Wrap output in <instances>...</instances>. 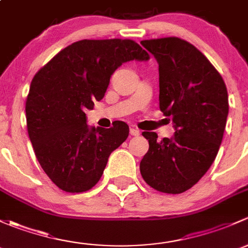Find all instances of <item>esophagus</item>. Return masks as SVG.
I'll return each instance as SVG.
<instances>
[{"label":"esophagus","instance_id":"esophagus-1","mask_svg":"<svg viewBox=\"0 0 248 248\" xmlns=\"http://www.w3.org/2000/svg\"><path fill=\"white\" fill-rule=\"evenodd\" d=\"M140 134H141V131L139 129H136V127H130V135L131 136H140Z\"/></svg>","mask_w":248,"mask_h":248}]
</instances>
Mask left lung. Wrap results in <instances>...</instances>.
<instances>
[{
  "mask_svg": "<svg viewBox=\"0 0 248 248\" xmlns=\"http://www.w3.org/2000/svg\"><path fill=\"white\" fill-rule=\"evenodd\" d=\"M159 64L160 109L172 117L175 132L157 141L143 132L149 149L140 170L143 179L165 193L185 192L210 168L228 117L223 78L192 44L175 37L141 42Z\"/></svg>",
  "mask_w": 248,
  "mask_h": 248,
  "instance_id": "1",
  "label": "left lung"
}]
</instances>
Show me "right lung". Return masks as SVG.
Listing matches in <instances>:
<instances>
[{
	"instance_id": "obj_1",
	"label": "right lung",
	"mask_w": 248,
	"mask_h": 248,
	"mask_svg": "<svg viewBox=\"0 0 248 248\" xmlns=\"http://www.w3.org/2000/svg\"><path fill=\"white\" fill-rule=\"evenodd\" d=\"M149 58L134 40L85 39L63 48L35 74L26 100L27 130L40 166L61 190L85 192L100 180L129 126L121 121L109 129L89 126L85 111L105 96L123 63Z\"/></svg>"
}]
</instances>
